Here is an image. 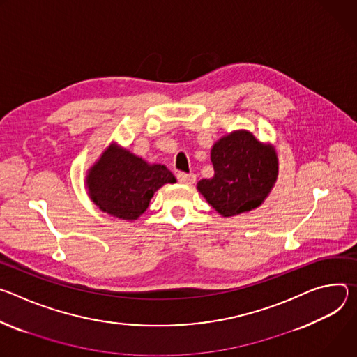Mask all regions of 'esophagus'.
I'll return each instance as SVG.
<instances>
[{"label": "esophagus", "mask_w": 357, "mask_h": 357, "mask_svg": "<svg viewBox=\"0 0 357 357\" xmlns=\"http://www.w3.org/2000/svg\"><path fill=\"white\" fill-rule=\"evenodd\" d=\"M177 180L183 184H192L195 181V176L192 173H178Z\"/></svg>", "instance_id": "esophagus-1"}]
</instances>
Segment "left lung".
<instances>
[{
  "label": "left lung",
  "instance_id": "left-lung-1",
  "mask_svg": "<svg viewBox=\"0 0 357 357\" xmlns=\"http://www.w3.org/2000/svg\"><path fill=\"white\" fill-rule=\"evenodd\" d=\"M211 162L214 176L203 178L197 188L224 217L261 206L278 174L275 150L245 130L220 139L213 146Z\"/></svg>",
  "mask_w": 357,
  "mask_h": 357
}]
</instances>
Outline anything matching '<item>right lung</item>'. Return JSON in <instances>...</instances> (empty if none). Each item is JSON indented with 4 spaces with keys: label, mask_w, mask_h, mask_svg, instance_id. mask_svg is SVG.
I'll return each mask as SVG.
<instances>
[{
    "label": "right lung",
    "mask_w": 357,
    "mask_h": 357,
    "mask_svg": "<svg viewBox=\"0 0 357 357\" xmlns=\"http://www.w3.org/2000/svg\"><path fill=\"white\" fill-rule=\"evenodd\" d=\"M173 173L162 165H147L129 150L110 146L91 169L89 195L105 213L123 220L143 214L155 190L174 183Z\"/></svg>",
    "instance_id": "1"
}]
</instances>
